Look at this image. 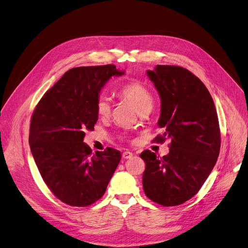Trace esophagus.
Wrapping results in <instances>:
<instances>
[{"instance_id":"obj_1","label":"esophagus","mask_w":248,"mask_h":248,"mask_svg":"<svg viewBox=\"0 0 248 248\" xmlns=\"http://www.w3.org/2000/svg\"><path fill=\"white\" fill-rule=\"evenodd\" d=\"M133 157V153L125 151L123 153V159H131Z\"/></svg>"}]
</instances>
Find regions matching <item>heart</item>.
<instances>
[{
	"instance_id": "obj_1",
	"label": "heart",
	"mask_w": 248,
	"mask_h": 248,
	"mask_svg": "<svg viewBox=\"0 0 248 248\" xmlns=\"http://www.w3.org/2000/svg\"><path fill=\"white\" fill-rule=\"evenodd\" d=\"M120 95L131 102L139 113L150 112L154 106V97L150 89L140 81H129L120 89ZM111 103L108 96L100 95L96 101V112L100 116L110 113Z\"/></svg>"
}]
</instances>
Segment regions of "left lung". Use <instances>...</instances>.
Returning <instances> with one entry per match:
<instances>
[{"instance_id":"obj_1","label":"left lung","mask_w":248,"mask_h":248,"mask_svg":"<svg viewBox=\"0 0 248 248\" xmlns=\"http://www.w3.org/2000/svg\"><path fill=\"white\" fill-rule=\"evenodd\" d=\"M147 74L161 98L157 141L171 140L162 159L146 150L142 187L152 201L163 206L183 204L196 195L210 175L220 151V129L209 91L189 70L157 65Z\"/></svg>"}]
</instances>
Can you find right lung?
Masks as SVG:
<instances>
[{"label": "right lung", "mask_w": 248, "mask_h": 248, "mask_svg": "<svg viewBox=\"0 0 248 248\" xmlns=\"http://www.w3.org/2000/svg\"><path fill=\"white\" fill-rule=\"evenodd\" d=\"M124 70L113 64L76 67L65 72L37 104L29 144L48 188L62 202L84 207L100 199L121 161L120 151L95 154L83 142L98 120L96 101L102 87Z\"/></svg>", "instance_id": "add662e5"}]
</instances>
